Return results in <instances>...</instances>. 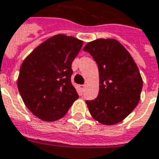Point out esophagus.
Instances as JSON below:
<instances>
[{"mask_svg":"<svg viewBox=\"0 0 159 159\" xmlns=\"http://www.w3.org/2000/svg\"><path fill=\"white\" fill-rule=\"evenodd\" d=\"M79 88H80V89L82 90V91H83L84 89H85V85H79Z\"/></svg>","mask_w":159,"mask_h":159,"instance_id":"1","label":"esophagus"}]
</instances>
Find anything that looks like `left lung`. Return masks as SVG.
<instances>
[{
  "label": "left lung",
  "instance_id": "1",
  "mask_svg": "<svg viewBox=\"0 0 159 159\" xmlns=\"http://www.w3.org/2000/svg\"><path fill=\"white\" fill-rule=\"evenodd\" d=\"M98 65L100 90L95 100L86 104L93 119L104 125L123 121L136 107L143 86L134 60L118 41L100 38L83 48Z\"/></svg>",
  "mask_w": 159,
  "mask_h": 159
}]
</instances>
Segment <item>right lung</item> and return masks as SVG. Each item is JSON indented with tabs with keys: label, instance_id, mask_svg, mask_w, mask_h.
I'll list each match as a JSON object with an SVG mask.
<instances>
[{
	"label": "right lung",
	"instance_id": "1",
	"mask_svg": "<svg viewBox=\"0 0 159 159\" xmlns=\"http://www.w3.org/2000/svg\"><path fill=\"white\" fill-rule=\"evenodd\" d=\"M83 41L59 34L41 43L23 61L18 89L26 107L46 122L62 118L78 99L71 64Z\"/></svg>",
	"mask_w": 159,
	"mask_h": 159
}]
</instances>
